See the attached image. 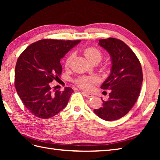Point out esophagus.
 <instances>
[{
	"label": "esophagus",
	"mask_w": 160,
	"mask_h": 160,
	"mask_svg": "<svg viewBox=\"0 0 160 160\" xmlns=\"http://www.w3.org/2000/svg\"><path fill=\"white\" fill-rule=\"evenodd\" d=\"M82 94L84 95V96L88 98H93V95L89 93H87V92H82Z\"/></svg>",
	"instance_id": "esophagus-1"
}]
</instances>
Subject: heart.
<instances>
[{"label": "heart", "instance_id": "b5f03b06", "mask_svg": "<svg viewBox=\"0 0 160 160\" xmlns=\"http://www.w3.org/2000/svg\"><path fill=\"white\" fill-rule=\"evenodd\" d=\"M84 54L87 57V58L91 62H99L102 58V53L100 51L93 47H87L84 50ZM73 59V54L70 55L67 58L64 62V65L66 67H68L71 64V60ZM98 79L94 76H89V77H79L75 81V82L78 86L84 89H89L91 87V84L96 82Z\"/></svg>", "mask_w": 160, "mask_h": 160}]
</instances>
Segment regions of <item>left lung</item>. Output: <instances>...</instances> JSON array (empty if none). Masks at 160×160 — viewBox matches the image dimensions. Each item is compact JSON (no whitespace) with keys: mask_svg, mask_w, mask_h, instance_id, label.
Here are the masks:
<instances>
[{"mask_svg":"<svg viewBox=\"0 0 160 160\" xmlns=\"http://www.w3.org/2000/svg\"><path fill=\"white\" fill-rule=\"evenodd\" d=\"M98 45L111 57V73L101 85L111 92L107 100H102V107L93 111L104 120L113 121L127 115L136 102L143 81L142 69L134 52L122 40L102 39Z\"/></svg>","mask_w":160,"mask_h":160,"instance_id":"1","label":"left lung"}]
</instances>
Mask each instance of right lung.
Returning a JSON list of instances; mask_svg holds the SVG:
<instances>
[{
    "label": "right lung",
    "mask_w": 160,
    "mask_h": 160,
    "mask_svg": "<svg viewBox=\"0 0 160 160\" xmlns=\"http://www.w3.org/2000/svg\"><path fill=\"white\" fill-rule=\"evenodd\" d=\"M80 40L44 39L28 46L15 68V87L25 107L35 116L47 119L64 109L73 90L52 91L51 82L62 73L60 60Z\"/></svg>",
    "instance_id": "obj_1"
}]
</instances>
